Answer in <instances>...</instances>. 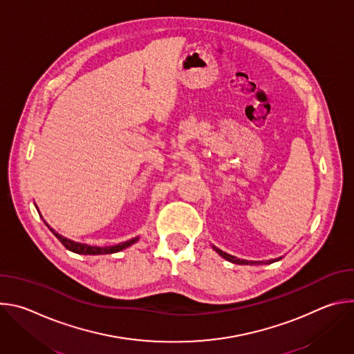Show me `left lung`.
<instances>
[{
    "label": "left lung",
    "mask_w": 354,
    "mask_h": 354,
    "mask_svg": "<svg viewBox=\"0 0 354 354\" xmlns=\"http://www.w3.org/2000/svg\"><path fill=\"white\" fill-rule=\"evenodd\" d=\"M213 249L217 252V254L221 257V258H224L225 261H230V262H232V263H238V265H262V263H273V262H276V261H280L281 258H279V259H272V261H268V262H263V261H259V262H257V261H243V259H238V258H235V257H232V255H230V254H227V252H224V250H221V249H218L217 246H214L213 245Z\"/></svg>",
    "instance_id": "8db88e82"
}]
</instances>
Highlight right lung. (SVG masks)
<instances>
[{
	"label": "right lung",
	"mask_w": 354,
	"mask_h": 354,
	"mask_svg": "<svg viewBox=\"0 0 354 354\" xmlns=\"http://www.w3.org/2000/svg\"><path fill=\"white\" fill-rule=\"evenodd\" d=\"M35 206H36V205H35ZM36 209H37V206H36ZM37 212H39V210H37ZM39 214H40V213H39ZM40 217H41V216H40ZM41 220H43V217H41ZM43 221H44V220H43ZM44 224L48 227V230L55 234V236H56L68 250H71V252H74V254H78V255H108V254H115V252H120V250H123V249L131 246L133 243H136V242L140 239V236H134V238H131V239H129V241H126V242H120V243L113 245V246H92V245H88V243L75 242V241H73V239H68V238L63 236L62 234L56 232L46 221H44Z\"/></svg>",
	"instance_id": "obj_1"
}]
</instances>
